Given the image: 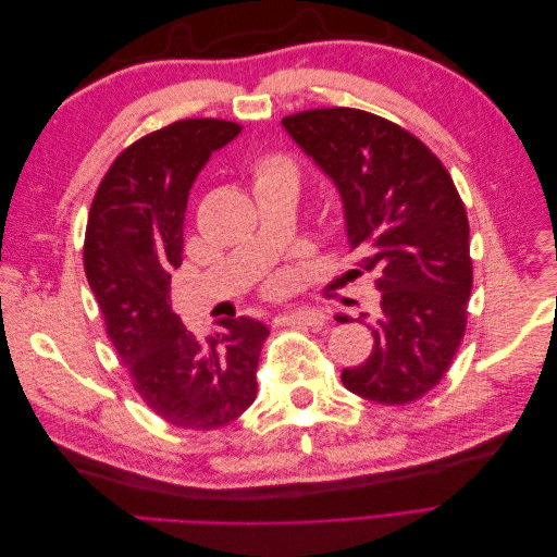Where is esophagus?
Returning a JSON list of instances; mask_svg holds the SVG:
<instances>
[{"instance_id":"34e87169","label":"esophagus","mask_w":557,"mask_h":557,"mask_svg":"<svg viewBox=\"0 0 557 557\" xmlns=\"http://www.w3.org/2000/svg\"><path fill=\"white\" fill-rule=\"evenodd\" d=\"M327 320V313L323 309H301V311H290L283 313L278 318V323L283 325H309V327H320Z\"/></svg>"}]
</instances>
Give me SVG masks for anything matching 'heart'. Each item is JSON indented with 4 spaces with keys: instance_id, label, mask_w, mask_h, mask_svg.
Wrapping results in <instances>:
<instances>
[{
    "instance_id": "obj_1",
    "label": "heart",
    "mask_w": 557,
    "mask_h": 557,
    "mask_svg": "<svg viewBox=\"0 0 557 557\" xmlns=\"http://www.w3.org/2000/svg\"><path fill=\"white\" fill-rule=\"evenodd\" d=\"M258 185H288L297 188L299 172L297 166L285 158H267L258 164Z\"/></svg>"
}]
</instances>
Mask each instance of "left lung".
I'll return each mask as SVG.
<instances>
[{"label":"left lung","mask_w":557,"mask_h":557,"mask_svg":"<svg viewBox=\"0 0 557 557\" xmlns=\"http://www.w3.org/2000/svg\"><path fill=\"white\" fill-rule=\"evenodd\" d=\"M281 125L334 183L348 246L376 276L379 309L362 313L374 348L342 381L364 399L409 404L442 381L465 334L471 260L462 199L440 158L385 117L336 107Z\"/></svg>","instance_id":"1"}]
</instances>
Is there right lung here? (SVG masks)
<instances>
[{
	"instance_id": "add662e5",
	"label": "right lung",
	"mask_w": 557,
	"mask_h": 557,
	"mask_svg": "<svg viewBox=\"0 0 557 557\" xmlns=\"http://www.w3.org/2000/svg\"><path fill=\"white\" fill-rule=\"evenodd\" d=\"M239 132L237 123L193 117L148 134L115 158L88 218L83 264L109 339L148 407L183 430L223 428L258 393L267 325L223 318V330L201 342L172 307L190 188Z\"/></svg>"
}]
</instances>
